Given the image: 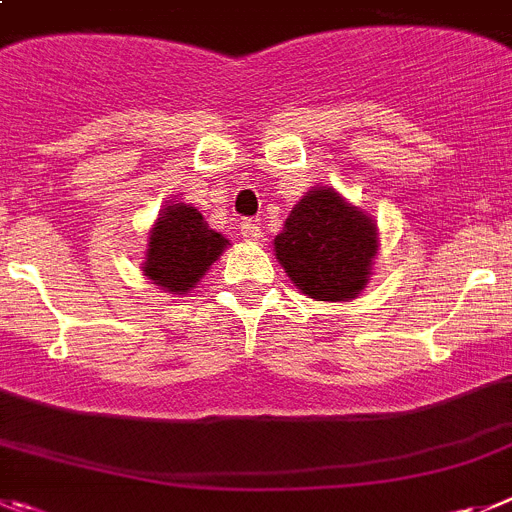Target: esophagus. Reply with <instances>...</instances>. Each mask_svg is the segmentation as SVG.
Returning a JSON list of instances; mask_svg holds the SVG:
<instances>
[{"label": "esophagus", "instance_id": "1", "mask_svg": "<svg viewBox=\"0 0 512 512\" xmlns=\"http://www.w3.org/2000/svg\"><path fill=\"white\" fill-rule=\"evenodd\" d=\"M241 236H243V241H248V243L261 241V238H264V233H261V223H256V220H243Z\"/></svg>", "mask_w": 512, "mask_h": 512}]
</instances>
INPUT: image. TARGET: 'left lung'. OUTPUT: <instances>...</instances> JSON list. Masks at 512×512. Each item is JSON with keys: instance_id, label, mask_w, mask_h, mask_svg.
Instances as JSON below:
<instances>
[{"instance_id": "8db88e82", "label": "left lung", "mask_w": 512, "mask_h": 512, "mask_svg": "<svg viewBox=\"0 0 512 512\" xmlns=\"http://www.w3.org/2000/svg\"><path fill=\"white\" fill-rule=\"evenodd\" d=\"M378 248L373 215L327 185L312 187L274 238L276 261L314 302L358 299L373 274Z\"/></svg>"}]
</instances>
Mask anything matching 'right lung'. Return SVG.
<instances>
[{"label": "right lung", "instance_id": "right-lung-1", "mask_svg": "<svg viewBox=\"0 0 512 512\" xmlns=\"http://www.w3.org/2000/svg\"><path fill=\"white\" fill-rule=\"evenodd\" d=\"M231 241L213 231L198 208L172 200L149 228L142 274L167 294H187Z\"/></svg>", "mask_w": 512, "mask_h": 512}]
</instances>
